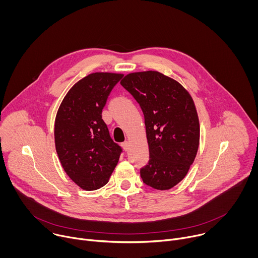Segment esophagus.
<instances>
[{"instance_id":"esophagus-1","label":"esophagus","mask_w":258,"mask_h":258,"mask_svg":"<svg viewBox=\"0 0 258 258\" xmlns=\"http://www.w3.org/2000/svg\"><path fill=\"white\" fill-rule=\"evenodd\" d=\"M121 146H122V148H123L124 151H128V149H130V142L125 141V142L121 143Z\"/></svg>"}]
</instances>
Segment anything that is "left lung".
<instances>
[{
	"instance_id": "obj_1",
	"label": "left lung",
	"mask_w": 258,
	"mask_h": 258,
	"mask_svg": "<svg viewBox=\"0 0 258 258\" xmlns=\"http://www.w3.org/2000/svg\"><path fill=\"white\" fill-rule=\"evenodd\" d=\"M121 86L140 104L150 159L141 168L147 186L169 190L186 176L195 160L200 124L194 101L179 83L158 71L128 73Z\"/></svg>"
}]
</instances>
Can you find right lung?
Instances as JSON below:
<instances>
[{
    "instance_id": "right-lung-1",
    "label": "right lung",
    "mask_w": 258,
    "mask_h": 258,
    "mask_svg": "<svg viewBox=\"0 0 258 258\" xmlns=\"http://www.w3.org/2000/svg\"><path fill=\"white\" fill-rule=\"evenodd\" d=\"M121 73L95 72L79 81L61 102L55 119L56 151L67 175L86 191L105 186L121 153L102 119Z\"/></svg>"
}]
</instances>
